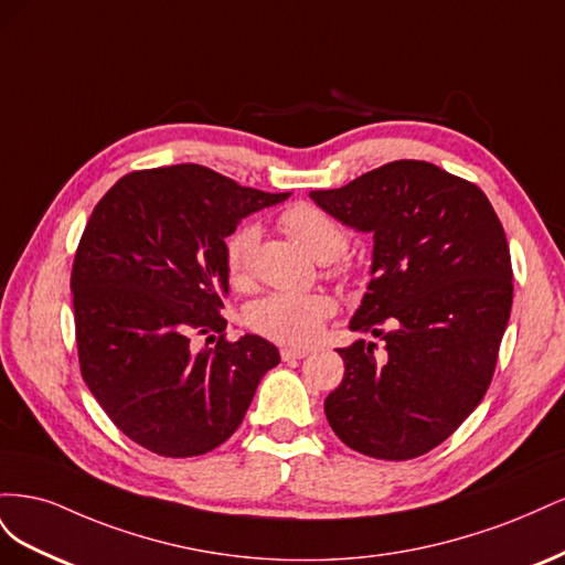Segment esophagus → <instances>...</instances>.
Listing matches in <instances>:
<instances>
[{
	"mask_svg": "<svg viewBox=\"0 0 565 565\" xmlns=\"http://www.w3.org/2000/svg\"><path fill=\"white\" fill-rule=\"evenodd\" d=\"M309 355V349H282L280 358L282 361H301V358Z\"/></svg>",
	"mask_w": 565,
	"mask_h": 565,
	"instance_id": "esophagus-1",
	"label": "esophagus"
}]
</instances>
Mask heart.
<instances>
[{
    "instance_id": "heart-1",
    "label": "heart",
    "mask_w": 565,
    "mask_h": 565,
    "mask_svg": "<svg viewBox=\"0 0 565 565\" xmlns=\"http://www.w3.org/2000/svg\"><path fill=\"white\" fill-rule=\"evenodd\" d=\"M287 233L313 254L318 262H332L347 249L349 233L339 218L313 202H295L280 214ZM259 245V226L241 224L226 241L224 262L228 280L245 285L252 273V259ZM332 313V301L322 295H270L254 301L245 311L247 328L270 341L303 347L318 337L322 322Z\"/></svg>"
}]
</instances>
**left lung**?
<instances>
[{
  "label": "left lung",
  "instance_id": "8db88e82",
  "mask_svg": "<svg viewBox=\"0 0 565 565\" xmlns=\"http://www.w3.org/2000/svg\"><path fill=\"white\" fill-rule=\"evenodd\" d=\"M311 200L372 233L367 292L349 328L344 380L324 398L332 431L355 452L413 459L455 434L490 386L514 285L507 235L476 183L431 162L396 160Z\"/></svg>",
  "mask_w": 565,
  "mask_h": 565
}]
</instances>
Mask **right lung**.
<instances>
[{"label":"right lung","instance_id":"add662e5","mask_svg":"<svg viewBox=\"0 0 565 565\" xmlns=\"http://www.w3.org/2000/svg\"><path fill=\"white\" fill-rule=\"evenodd\" d=\"M200 164L141 169L94 207L71 289L79 370L119 431L162 457L228 440L264 374L270 341L226 339V237L252 212L287 200ZM217 344L202 352L192 337Z\"/></svg>","mask_w":565,"mask_h":565}]
</instances>
